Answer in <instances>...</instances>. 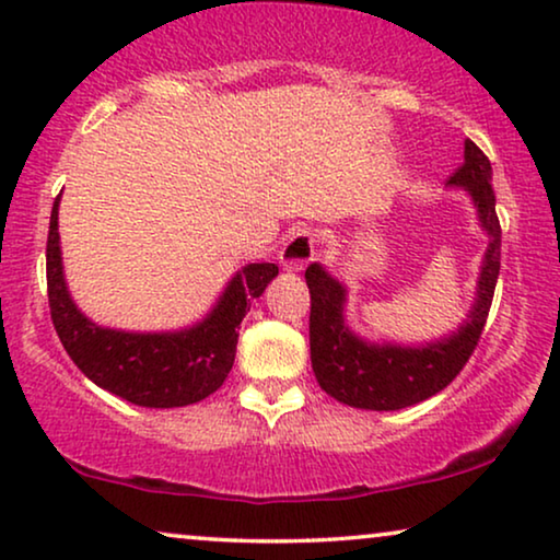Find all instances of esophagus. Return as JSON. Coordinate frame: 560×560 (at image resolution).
Returning a JSON list of instances; mask_svg holds the SVG:
<instances>
[{
    "mask_svg": "<svg viewBox=\"0 0 560 560\" xmlns=\"http://www.w3.org/2000/svg\"><path fill=\"white\" fill-rule=\"evenodd\" d=\"M313 255H316V234L311 229H293L288 240L282 242L280 262L285 270L298 272L311 262Z\"/></svg>",
    "mask_w": 560,
    "mask_h": 560,
    "instance_id": "1",
    "label": "esophagus"
}]
</instances>
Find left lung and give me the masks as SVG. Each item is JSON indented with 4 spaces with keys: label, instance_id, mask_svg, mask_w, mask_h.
<instances>
[{
    "label": "left lung",
    "instance_id": "1",
    "mask_svg": "<svg viewBox=\"0 0 560 560\" xmlns=\"http://www.w3.org/2000/svg\"><path fill=\"white\" fill-rule=\"evenodd\" d=\"M451 186H464L477 203L479 221L489 234V247L481 265L477 303L466 324L446 341L418 349L359 341L343 326V288L328 278L320 265H308L305 282L311 290V364L320 389L351 408L400 410L423 402L456 380L477 349L492 308L497 275H500L502 229L494 209L492 165L471 140L464 144V163L448 178Z\"/></svg>",
    "mask_w": 560,
    "mask_h": 560
}]
</instances>
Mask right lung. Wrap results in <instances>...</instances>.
<instances>
[{"label": "right lung", "instance_id": "right-lung-1", "mask_svg": "<svg viewBox=\"0 0 560 560\" xmlns=\"http://www.w3.org/2000/svg\"><path fill=\"white\" fill-rule=\"evenodd\" d=\"M58 201L50 211L45 272L56 334L73 364L98 387L142 408H183L224 385L236 357V336L252 298L262 295L278 267L247 265L201 324L178 334H125L102 328L75 308L66 290L58 247Z\"/></svg>", "mask_w": 560, "mask_h": 560}]
</instances>
